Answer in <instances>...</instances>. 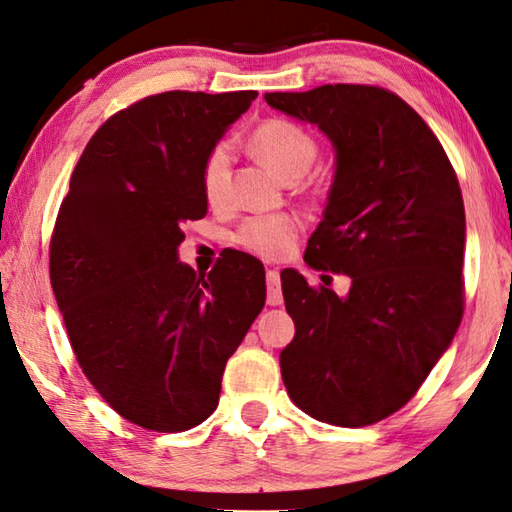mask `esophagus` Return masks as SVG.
<instances>
[{
  "label": "esophagus",
  "instance_id": "obj_1",
  "mask_svg": "<svg viewBox=\"0 0 512 512\" xmlns=\"http://www.w3.org/2000/svg\"><path fill=\"white\" fill-rule=\"evenodd\" d=\"M267 304H270V306H281L283 304L279 270H267Z\"/></svg>",
  "mask_w": 512,
  "mask_h": 512
}]
</instances>
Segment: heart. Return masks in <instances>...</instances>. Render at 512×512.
<instances>
[{
	"instance_id": "obj_1",
	"label": "heart",
	"mask_w": 512,
	"mask_h": 512,
	"mask_svg": "<svg viewBox=\"0 0 512 512\" xmlns=\"http://www.w3.org/2000/svg\"><path fill=\"white\" fill-rule=\"evenodd\" d=\"M251 149L286 181H295L313 165L317 140L288 120H265L251 133ZM201 192L208 206L222 208L231 199V154L226 145H215L201 161ZM295 215H267L245 222L238 242L251 254L263 258H283L290 251L299 231Z\"/></svg>"
}]
</instances>
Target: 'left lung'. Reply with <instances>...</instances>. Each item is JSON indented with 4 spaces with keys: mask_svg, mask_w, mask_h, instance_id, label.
I'll return each mask as SVG.
<instances>
[{
    "mask_svg": "<svg viewBox=\"0 0 512 512\" xmlns=\"http://www.w3.org/2000/svg\"><path fill=\"white\" fill-rule=\"evenodd\" d=\"M335 147L313 270L347 274L338 297L281 272L295 338L281 351L290 399L315 420L367 426L406 406L463 320L465 206L440 140L395 92L335 83L267 92Z\"/></svg>",
    "mask_w": 512,
    "mask_h": 512,
    "instance_id": "obj_1",
    "label": "left lung"
}]
</instances>
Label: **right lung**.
I'll use <instances>...</instances> for the list:
<instances>
[{
	"instance_id": "add662e5",
	"label": "right lung",
	"mask_w": 512,
	"mask_h": 512,
	"mask_svg": "<svg viewBox=\"0 0 512 512\" xmlns=\"http://www.w3.org/2000/svg\"><path fill=\"white\" fill-rule=\"evenodd\" d=\"M256 90H170L95 131L49 242V279L77 363L124 420L158 433L213 415L226 360L265 306V270L229 254L211 272L179 263L201 220V161Z\"/></svg>"
}]
</instances>
